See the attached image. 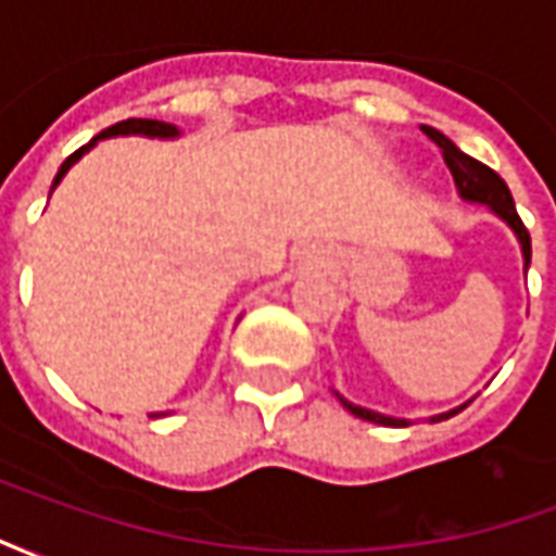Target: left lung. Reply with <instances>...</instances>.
Returning <instances> with one entry per match:
<instances>
[{
  "label": "left lung",
  "instance_id": "obj_1",
  "mask_svg": "<svg viewBox=\"0 0 556 556\" xmlns=\"http://www.w3.org/2000/svg\"><path fill=\"white\" fill-rule=\"evenodd\" d=\"M422 134L434 142V146L441 148L443 163L450 166L455 178V187H458V193L467 202H479V205H489L494 214L501 219H506V226L515 231V238L521 243V253H525V270L530 267V231L525 229V223L518 217V211H515L513 193H509V187L503 181L501 175L494 169H489L485 163H479L470 154H465L462 148H455L453 139H446L441 130H434V127H422ZM337 399L342 402V408H349L354 417L369 419V422H378V426H393V429H402V426H410V419H396V417H384V414H378V410L361 408V405H351L349 399H342L337 393ZM465 408V405H462ZM462 408L446 410V414H438V417H431V422H441V419L453 417Z\"/></svg>",
  "mask_w": 556,
  "mask_h": 556
}]
</instances>
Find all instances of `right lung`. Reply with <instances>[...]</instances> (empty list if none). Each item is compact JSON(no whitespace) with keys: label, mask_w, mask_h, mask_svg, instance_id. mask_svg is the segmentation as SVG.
<instances>
[{"label":"right lung","mask_w":556,"mask_h":556,"mask_svg":"<svg viewBox=\"0 0 556 556\" xmlns=\"http://www.w3.org/2000/svg\"><path fill=\"white\" fill-rule=\"evenodd\" d=\"M127 134H139V137L172 139V137H178V127L166 125V122H157V118H127V122H118V125L106 127V130H101L98 137L91 139L89 146L77 148V151H74V154H71V157H67L65 163H62V166H59V172H55V178H53V187H50V190H55V187H59V181L65 178V172L71 169V166H74V163H77V160L83 157V154H86L89 148H94V142H98V139L127 137ZM151 417H154V414H151Z\"/></svg>","instance_id":"right-lung-1"}]
</instances>
